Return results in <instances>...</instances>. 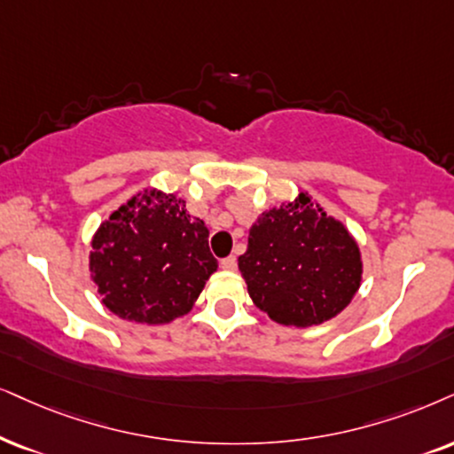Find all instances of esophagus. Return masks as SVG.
<instances>
[{"instance_id": "1", "label": "esophagus", "mask_w": 454, "mask_h": 454, "mask_svg": "<svg viewBox=\"0 0 454 454\" xmlns=\"http://www.w3.org/2000/svg\"><path fill=\"white\" fill-rule=\"evenodd\" d=\"M220 268L222 270H237V257L231 255V257H223L220 262Z\"/></svg>"}]
</instances>
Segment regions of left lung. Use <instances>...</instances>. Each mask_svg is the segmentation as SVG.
<instances>
[{
  "instance_id": "8db88e82",
  "label": "left lung",
  "mask_w": 454,
  "mask_h": 454,
  "mask_svg": "<svg viewBox=\"0 0 454 454\" xmlns=\"http://www.w3.org/2000/svg\"><path fill=\"white\" fill-rule=\"evenodd\" d=\"M239 270L262 312L300 329L335 318L363 280L358 243L308 192L257 217Z\"/></svg>"
}]
</instances>
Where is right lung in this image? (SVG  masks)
Returning <instances> with one entry per match:
<instances>
[{"instance_id": "obj_1", "label": "right lung", "mask_w": 454, "mask_h": 454, "mask_svg": "<svg viewBox=\"0 0 454 454\" xmlns=\"http://www.w3.org/2000/svg\"><path fill=\"white\" fill-rule=\"evenodd\" d=\"M217 270L203 220L186 200L137 192L91 239L90 272L102 303L123 320L165 325L184 317Z\"/></svg>"}]
</instances>
